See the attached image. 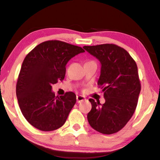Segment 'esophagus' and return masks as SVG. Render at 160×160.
Instances as JSON below:
<instances>
[{"label": "esophagus", "instance_id": "1", "mask_svg": "<svg viewBox=\"0 0 160 160\" xmlns=\"http://www.w3.org/2000/svg\"><path fill=\"white\" fill-rule=\"evenodd\" d=\"M84 100H86L85 97L84 96H82V95H77V102H78V103H80V102H82V101H84Z\"/></svg>", "mask_w": 160, "mask_h": 160}]
</instances>
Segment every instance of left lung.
<instances>
[{
    "mask_svg": "<svg viewBox=\"0 0 160 160\" xmlns=\"http://www.w3.org/2000/svg\"><path fill=\"white\" fill-rule=\"evenodd\" d=\"M100 61L98 85L104 92L105 102L89 98L92 109L88 122L98 132L111 135L126 126L136 109L141 92L138 67L126 49L115 44L84 46Z\"/></svg>",
    "mask_w": 160,
    "mask_h": 160,
    "instance_id": "8db88e82",
    "label": "left lung"
}]
</instances>
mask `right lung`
<instances>
[{
    "label": "right lung",
    "mask_w": 160,
    "mask_h": 160,
    "mask_svg": "<svg viewBox=\"0 0 160 160\" xmlns=\"http://www.w3.org/2000/svg\"><path fill=\"white\" fill-rule=\"evenodd\" d=\"M84 52L78 46L47 40L25 56L16 83V96L24 117L34 127L49 132L65 124L76 103V95L68 92L56 96L52 86L64 80L68 62Z\"/></svg>",
    "instance_id": "add662e5"
}]
</instances>
